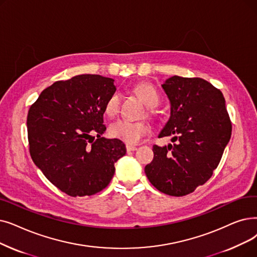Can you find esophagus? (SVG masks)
<instances>
[{
  "instance_id": "1",
  "label": "esophagus",
  "mask_w": 257,
  "mask_h": 257,
  "mask_svg": "<svg viewBox=\"0 0 257 257\" xmlns=\"http://www.w3.org/2000/svg\"><path fill=\"white\" fill-rule=\"evenodd\" d=\"M138 148L136 147V146H131V145H127L126 146V150L128 151V152H130V151H135V150H137Z\"/></svg>"
}]
</instances>
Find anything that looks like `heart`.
<instances>
[{"instance_id": "b5f03b06", "label": "heart", "mask_w": 257, "mask_h": 257, "mask_svg": "<svg viewBox=\"0 0 257 257\" xmlns=\"http://www.w3.org/2000/svg\"><path fill=\"white\" fill-rule=\"evenodd\" d=\"M137 93L143 101L150 107H155L160 103V95L155 88L149 84H141L136 88ZM119 96L113 93L109 96L105 105V113L113 116L118 110ZM150 127L145 121H130L127 119H116L109 127L110 136L129 145L138 144L144 137L149 135Z\"/></svg>"}]
</instances>
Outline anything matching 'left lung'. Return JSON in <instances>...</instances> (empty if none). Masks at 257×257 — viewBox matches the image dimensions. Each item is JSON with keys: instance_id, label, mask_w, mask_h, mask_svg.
I'll list each match as a JSON object with an SVG mask.
<instances>
[{"instance_id": "1", "label": "left lung", "mask_w": 257, "mask_h": 257, "mask_svg": "<svg viewBox=\"0 0 257 257\" xmlns=\"http://www.w3.org/2000/svg\"><path fill=\"white\" fill-rule=\"evenodd\" d=\"M171 115L159 138L173 145L153 146V161L145 167L149 182L171 196L192 193L217 168L231 138L232 124L219 89L200 77L171 76L162 85Z\"/></svg>"}]
</instances>
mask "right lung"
<instances>
[{
    "label": "right lung",
    "mask_w": 257,
    "mask_h": 257,
    "mask_svg": "<svg viewBox=\"0 0 257 257\" xmlns=\"http://www.w3.org/2000/svg\"><path fill=\"white\" fill-rule=\"evenodd\" d=\"M113 82L98 74L58 81L44 89L28 111L31 159L70 196L102 191L112 180L114 164L126 154L121 141L102 138L105 105L116 90Z\"/></svg>",
    "instance_id": "add662e5"
}]
</instances>
